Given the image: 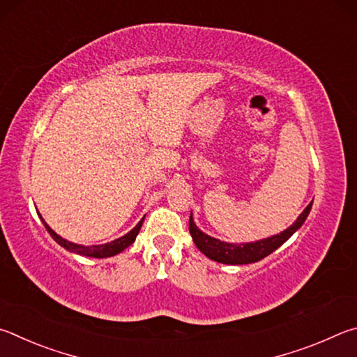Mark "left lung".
Returning <instances> with one entry per match:
<instances>
[{"label":"left lung","instance_id":"8db88e82","mask_svg":"<svg viewBox=\"0 0 357 357\" xmlns=\"http://www.w3.org/2000/svg\"><path fill=\"white\" fill-rule=\"evenodd\" d=\"M310 208L312 202L304 208L303 213L298 216V220L293 222L289 229H285L284 232L254 243H240V245H235V243H226L213 238V236L204 234L202 230L196 226L195 221H192V213L190 216V234L199 251L207 255L208 259L226 265H248L265 259L266 255L276 251L279 246H282L284 243L303 226L305 218L310 213Z\"/></svg>","mask_w":357,"mask_h":357}]
</instances>
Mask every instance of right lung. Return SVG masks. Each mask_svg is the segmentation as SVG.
I'll return each instance as SVG.
<instances>
[{"mask_svg": "<svg viewBox=\"0 0 357 357\" xmlns=\"http://www.w3.org/2000/svg\"><path fill=\"white\" fill-rule=\"evenodd\" d=\"M40 220L43 222V226L48 230V234L52 235V238L61 245L64 249L75 254H79V255H87V257H96V259H105V257H112V255H116L119 252H122L123 249H127L131 243H135L137 234H139L141 226L144 222V218L142 220L136 224V226L130 230L127 235L121 236V238H117L111 243H106V245H96V246H83V245H77V243H72V241H67L59 236L56 232H53L52 229H50L48 224L43 221V218L40 216Z\"/></svg>", "mask_w": 357, "mask_h": 357, "instance_id": "add662e5", "label": "right lung"}]
</instances>
